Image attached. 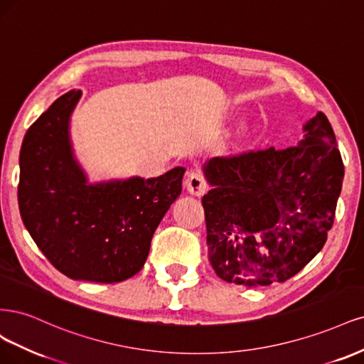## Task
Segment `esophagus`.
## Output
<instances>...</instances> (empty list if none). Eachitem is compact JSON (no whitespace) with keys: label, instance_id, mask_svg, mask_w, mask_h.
<instances>
[{"label":"esophagus","instance_id":"34e87169","mask_svg":"<svg viewBox=\"0 0 364 364\" xmlns=\"http://www.w3.org/2000/svg\"><path fill=\"white\" fill-rule=\"evenodd\" d=\"M186 189L191 195L195 196H203L207 191V183L204 180V177L201 175V172L193 171L186 178Z\"/></svg>","mask_w":364,"mask_h":364}]
</instances>
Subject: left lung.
<instances>
[{"label": "left lung", "mask_w": 364, "mask_h": 364, "mask_svg": "<svg viewBox=\"0 0 364 364\" xmlns=\"http://www.w3.org/2000/svg\"><path fill=\"white\" fill-rule=\"evenodd\" d=\"M302 132L296 146L205 161L208 262L227 283H283L325 245L345 168L322 112Z\"/></svg>", "instance_id": "1"}]
</instances>
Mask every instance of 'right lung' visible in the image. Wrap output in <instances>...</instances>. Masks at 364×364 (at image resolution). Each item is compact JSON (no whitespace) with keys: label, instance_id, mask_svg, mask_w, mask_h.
<instances>
[{"label":"right lung","instance_id":"add662e5","mask_svg":"<svg viewBox=\"0 0 364 364\" xmlns=\"http://www.w3.org/2000/svg\"><path fill=\"white\" fill-rule=\"evenodd\" d=\"M80 98L81 90H69L28 128L19 154V212L57 271L73 279L119 283L144 267L152 234L181 193L186 169L90 183L71 140Z\"/></svg>","mask_w":364,"mask_h":364}]
</instances>
